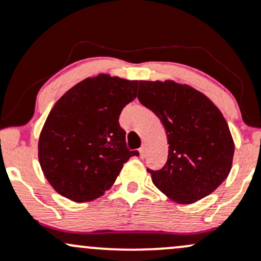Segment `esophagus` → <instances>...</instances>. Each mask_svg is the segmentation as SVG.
<instances>
[{
  "instance_id": "1",
  "label": "esophagus",
  "mask_w": 261,
  "mask_h": 261,
  "mask_svg": "<svg viewBox=\"0 0 261 261\" xmlns=\"http://www.w3.org/2000/svg\"><path fill=\"white\" fill-rule=\"evenodd\" d=\"M139 151H140V158L141 159H144L145 158V147L142 146V147H140L139 149Z\"/></svg>"
}]
</instances>
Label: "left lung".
<instances>
[{"mask_svg":"<svg viewBox=\"0 0 261 261\" xmlns=\"http://www.w3.org/2000/svg\"><path fill=\"white\" fill-rule=\"evenodd\" d=\"M139 101L166 130L169 155L147 169L153 185L180 204L213 193L231 170L234 141L220 110L193 87L174 81H139Z\"/></svg>","mask_w":261,"mask_h":261,"instance_id":"1","label":"left lung"}]
</instances>
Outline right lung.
Listing matches in <instances>:
<instances>
[{
	"mask_svg": "<svg viewBox=\"0 0 261 261\" xmlns=\"http://www.w3.org/2000/svg\"><path fill=\"white\" fill-rule=\"evenodd\" d=\"M138 81L98 75L60 98L38 141V159L52 188L84 202L111 188L122 165L139 151L126 147L122 109L136 97Z\"/></svg>",
	"mask_w": 261,
	"mask_h": 261,
	"instance_id": "obj_1",
	"label": "right lung"
}]
</instances>
